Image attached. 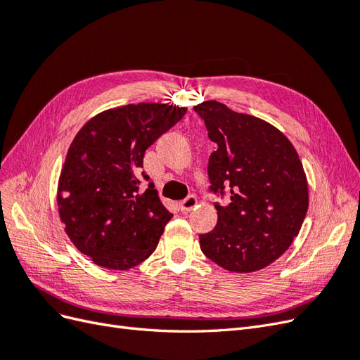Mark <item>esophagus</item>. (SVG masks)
I'll return each mask as SVG.
<instances>
[{"label":"esophagus","mask_w":360,"mask_h":360,"mask_svg":"<svg viewBox=\"0 0 360 360\" xmlns=\"http://www.w3.org/2000/svg\"><path fill=\"white\" fill-rule=\"evenodd\" d=\"M197 202H198V200H197V197H195V195H189V197L186 198V200H183L181 202H180V210L183 212V213H188V212H191L192 209H195V207H197Z\"/></svg>","instance_id":"esophagus-1"}]
</instances>
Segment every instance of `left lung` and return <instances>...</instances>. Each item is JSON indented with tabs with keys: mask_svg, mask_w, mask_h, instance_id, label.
<instances>
[{
	"mask_svg": "<svg viewBox=\"0 0 360 360\" xmlns=\"http://www.w3.org/2000/svg\"><path fill=\"white\" fill-rule=\"evenodd\" d=\"M217 146L210 155V191L230 195L216 202L217 224L200 236L204 255L236 274L264 269L300 231L308 212V181L296 148L275 126L226 105L193 106Z\"/></svg>",
	"mask_w": 360,
	"mask_h": 360,
	"instance_id": "obj_1",
	"label": "left lung"
}]
</instances>
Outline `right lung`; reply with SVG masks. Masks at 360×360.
I'll list each match as a JSON object with an SVG mask.
<instances>
[{
	"label": "right lung",
	"mask_w": 360,
	"mask_h": 360,
	"mask_svg": "<svg viewBox=\"0 0 360 360\" xmlns=\"http://www.w3.org/2000/svg\"><path fill=\"white\" fill-rule=\"evenodd\" d=\"M188 108L138 103L93 117L76 134L58 181V213L72 243L94 264L127 270L159 243L171 213L153 183L140 180L146 150L186 114Z\"/></svg>",
	"instance_id": "right-lung-1"
}]
</instances>
